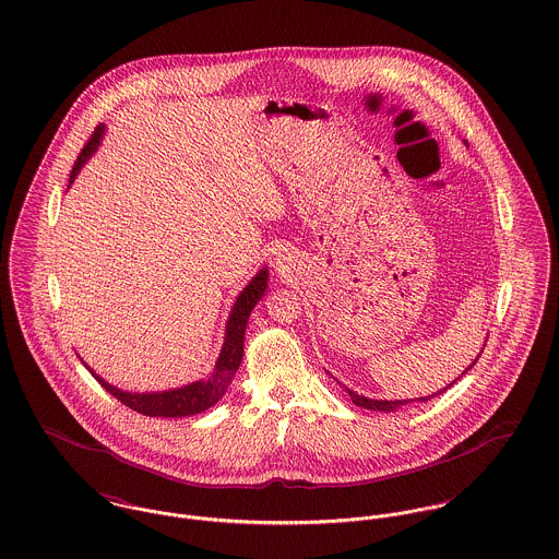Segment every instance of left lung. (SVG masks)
I'll use <instances>...</instances> for the list:
<instances>
[{
	"mask_svg": "<svg viewBox=\"0 0 559 559\" xmlns=\"http://www.w3.org/2000/svg\"><path fill=\"white\" fill-rule=\"evenodd\" d=\"M480 358V356H478ZM478 358L465 369V371L461 372V377L465 374V372L469 371L476 362H478ZM461 377H456V379H461ZM456 379L452 381V383H456ZM450 383V385H452ZM450 385H445L443 390H448ZM347 390V394L352 396V403L354 405H358V407H365V409H372V412H396L399 407H403V405H407V403H412V399H405V401H377V399H369V396H362V394H358V392H354V390H349V388H345ZM443 390H439V392H435V394H431V396H423V399H414V401H420V403H425V401H431L433 396H437V394H441Z\"/></svg>",
	"mask_w": 559,
	"mask_h": 559,
	"instance_id": "1",
	"label": "left lung"
}]
</instances>
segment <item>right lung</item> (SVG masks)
<instances>
[{
    "label": "right lung",
    "mask_w": 559,
    "mask_h": 559,
    "mask_svg": "<svg viewBox=\"0 0 559 559\" xmlns=\"http://www.w3.org/2000/svg\"><path fill=\"white\" fill-rule=\"evenodd\" d=\"M103 134H105V126H98L94 130L92 139L87 141V145L81 150V154H79V158H76V163L70 171L68 188L79 176L81 167L98 150V145L103 141ZM265 289H267V265L261 267L252 276V281L236 298L231 312H229V319H227V325H225V343H223L221 356L216 360L214 371L210 372V377H205V379L192 381V383L182 385V388L163 390V392H124V390L107 383L100 374H96L94 369H90L87 365L85 367L98 379V383L109 394H114L118 401L124 403L126 407L143 414V416H150V418H185V416L201 414L207 407L216 405L225 396L234 374L238 371V367L242 362V356H245V332H247L250 310L254 309V305L265 296Z\"/></svg>",
    "instance_id": "obj_1"
}]
</instances>
